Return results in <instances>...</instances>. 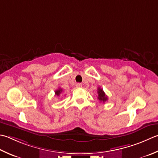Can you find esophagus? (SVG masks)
Instances as JSON below:
<instances>
[{
	"label": "esophagus",
	"instance_id": "obj_1",
	"mask_svg": "<svg viewBox=\"0 0 158 158\" xmlns=\"http://www.w3.org/2000/svg\"><path fill=\"white\" fill-rule=\"evenodd\" d=\"M76 87L77 88H81V87H82V84L81 83H76Z\"/></svg>",
	"mask_w": 158,
	"mask_h": 158
}]
</instances>
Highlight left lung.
Returning <instances> with one entry per match:
<instances>
[{"label": "left lung", "mask_w": 158, "mask_h": 158, "mask_svg": "<svg viewBox=\"0 0 158 158\" xmlns=\"http://www.w3.org/2000/svg\"><path fill=\"white\" fill-rule=\"evenodd\" d=\"M97 93H98V99L101 102H103L104 103V102L107 101L108 99L107 96L105 94L103 89L101 88L100 87H98L97 89Z\"/></svg>", "instance_id": "1"}]
</instances>
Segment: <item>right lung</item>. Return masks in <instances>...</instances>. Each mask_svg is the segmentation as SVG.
Masks as SVG:
<instances>
[{
    "mask_svg": "<svg viewBox=\"0 0 158 158\" xmlns=\"http://www.w3.org/2000/svg\"><path fill=\"white\" fill-rule=\"evenodd\" d=\"M63 92V89L60 88H59L58 89H57V90H55V95H57V96H60V95L61 94V92Z\"/></svg>",
    "mask_w": 158,
    "mask_h": 158,
    "instance_id": "obj_1",
    "label": "right lung"
}]
</instances>
